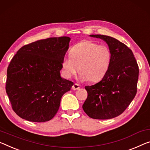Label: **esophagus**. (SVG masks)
Segmentation results:
<instances>
[{
  "label": "esophagus",
  "mask_w": 150,
  "mask_h": 150,
  "mask_svg": "<svg viewBox=\"0 0 150 150\" xmlns=\"http://www.w3.org/2000/svg\"><path fill=\"white\" fill-rule=\"evenodd\" d=\"M74 91H77L80 88V85L78 84H74L72 86V88Z\"/></svg>",
  "instance_id": "1"
}]
</instances>
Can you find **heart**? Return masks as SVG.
Masks as SVG:
<instances>
[{
    "label": "heart",
    "instance_id": "heart-1",
    "mask_svg": "<svg viewBox=\"0 0 150 150\" xmlns=\"http://www.w3.org/2000/svg\"><path fill=\"white\" fill-rule=\"evenodd\" d=\"M110 62L111 53L109 47L85 41L71 48L70 57L62 61V68L68 78H72L79 70L80 80L98 82L107 74Z\"/></svg>",
    "mask_w": 150,
    "mask_h": 150
}]
</instances>
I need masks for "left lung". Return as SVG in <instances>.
I'll return each instance as SVG.
<instances>
[{
	"instance_id": "left-lung-1",
	"label": "left lung",
	"mask_w": 150,
	"mask_h": 150,
	"mask_svg": "<svg viewBox=\"0 0 150 150\" xmlns=\"http://www.w3.org/2000/svg\"><path fill=\"white\" fill-rule=\"evenodd\" d=\"M90 36L107 43L111 53V62L100 82L85 86L88 96L82 108L93 119H112L123 112L134 98L139 67L132 51L121 41L107 35Z\"/></svg>"
}]
</instances>
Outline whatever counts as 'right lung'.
<instances>
[{
	"mask_svg": "<svg viewBox=\"0 0 150 150\" xmlns=\"http://www.w3.org/2000/svg\"><path fill=\"white\" fill-rule=\"evenodd\" d=\"M70 41L68 37L37 41L23 46L11 59L6 92L21 118L41 123L57 113L62 96L74 84L60 76Z\"/></svg>",
	"mask_w": 150,
	"mask_h": 150,
	"instance_id": "right-lung-1",
	"label": "right lung"
}]
</instances>
